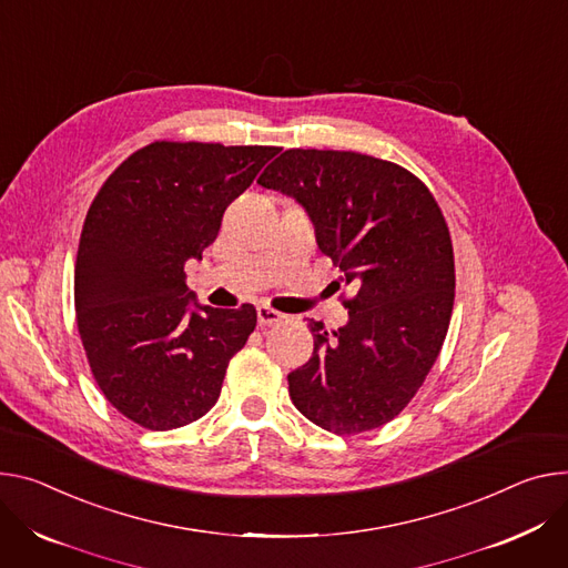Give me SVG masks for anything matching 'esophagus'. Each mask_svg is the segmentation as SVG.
Masks as SVG:
<instances>
[{
    "label": "esophagus",
    "mask_w": 568,
    "mask_h": 568,
    "mask_svg": "<svg viewBox=\"0 0 568 568\" xmlns=\"http://www.w3.org/2000/svg\"><path fill=\"white\" fill-rule=\"evenodd\" d=\"M285 320V315H281L278 311L270 305H257V324L261 326H276Z\"/></svg>",
    "instance_id": "34e87169"
}]
</instances>
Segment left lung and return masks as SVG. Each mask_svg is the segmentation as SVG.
<instances>
[{"label": "left lung", "instance_id": "left-lung-1", "mask_svg": "<svg viewBox=\"0 0 568 568\" xmlns=\"http://www.w3.org/2000/svg\"><path fill=\"white\" fill-rule=\"evenodd\" d=\"M257 183L301 205L355 290L342 328L311 324L315 351L287 376L292 403L337 435L381 428L424 385L453 313V244L437 201L415 174L355 151L287 149Z\"/></svg>", "mask_w": 568, "mask_h": 568}]
</instances>
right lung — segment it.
<instances>
[{"mask_svg":"<svg viewBox=\"0 0 568 568\" xmlns=\"http://www.w3.org/2000/svg\"><path fill=\"white\" fill-rule=\"evenodd\" d=\"M278 151L153 142L97 192L74 267L77 326L99 389L138 426L181 428L217 403L257 313L201 305L183 267Z\"/></svg>","mask_w":568,"mask_h":568,"instance_id":"obj_1","label":"right lung"}]
</instances>
